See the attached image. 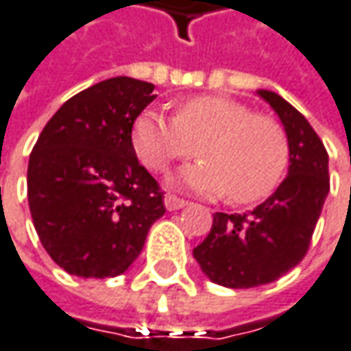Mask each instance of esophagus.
<instances>
[{
	"label": "esophagus",
	"instance_id": "34e87169",
	"mask_svg": "<svg viewBox=\"0 0 351 351\" xmlns=\"http://www.w3.org/2000/svg\"><path fill=\"white\" fill-rule=\"evenodd\" d=\"M186 204H189V200H184V198H180V196H175V194H167V196H165V206H167V210H178V208H184Z\"/></svg>",
	"mask_w": 351,
	"mask_h": 351
}]
</instances>
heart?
<instances>
[{"label": "heart", "instance_id": "heart-1", "mask_svg": "<svg viewBox=\"0 0 351 351\" xmlns=\"http://www.w3.org/2000/svg\"><path fill=\"white\" fill-rule=\"evenodd\" d=\"M131 141L139 159L155 173L175 160L202 157L178 175V182L208 196L245 206L279 189L291 162V143L281 123L253 114L243 101L226 96H192L178 101L175 117L155 110L137 115Z\"/></svg>", "mask_w": 351, "mask_h": 351}]
</instances>
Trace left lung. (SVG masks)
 Returning a JSON list of instances; mask_svg holds the SVG:
<instances>
[{
    "label": "left lung",
    "instance_id": "8db88e82",
    "mask_svg": "<svg viewBox=\"0 0 351 351\" xmlns=\"http://www.w3.org/2000/svg\"><path fill=\"white\" fill-rule=\"evenodd\" d=\"M259 96L281 117L291 143L289 175L263 204L245 214L216 212L194 259L212 282L250 289L277 281L308 252L330 191L328 153L306 117L269 90Z\"/></svg>",
    "mask_w": 351,
    "mask_h": 351
}]
</instances>
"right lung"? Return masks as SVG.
<instances>
[{"mask_svg": "<svg viewBox=\"0 0 351 351\" xmlns=\"http://www.w3.org/2000/svg\"><path fill=\"white\" fill-rule=\"evenodd\" d=\"M151 82L110 78L72 96L29 157L27 196L43 247L78 277H117L165 214L159 182L139 165L131 130L157 98Z\"/></svg>", "mask_w": 351, "mask_h": 351, "instance_id": "add662e5", "label": "right lung"}]
</instances>
